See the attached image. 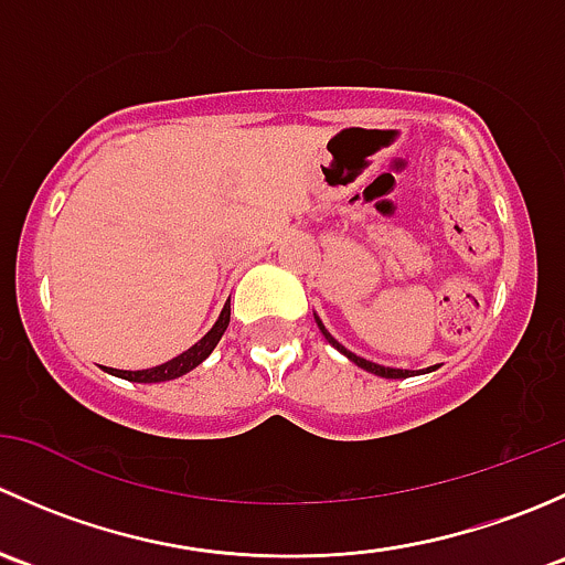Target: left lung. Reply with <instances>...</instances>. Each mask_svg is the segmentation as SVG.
<instances>
[{"mask_svg": "<svg viewBox=\"0 0 565 565\" xmlns=\"http://www.w3.org/2000/svg\"><path fill=\"white\" fill-rule=\"evenodd\" d=\"M315 319H317V324H319V330H322V335H324V339H328L330 344H333L335 350L341 352V355H347V358H350V361L355 363V366L366 369V372L377 374V377H385V380H402V377H413V372H409V369H391V366H380V363H372V361H366V358H358L355 352H350V350H347V347H341L339 341H335L333 335L328 333V328H324V324H322V319H319L317 315H315Z\"/></svg>", "mask_w": 565, "mask_h": 565, "instance_id": "left-lung-1", "label": "left lung"}]
</instances>
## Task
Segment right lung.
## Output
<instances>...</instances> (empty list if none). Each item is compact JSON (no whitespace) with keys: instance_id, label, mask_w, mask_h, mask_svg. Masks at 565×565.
Segmentation results:
<instances>
[{"instance_id":"1","label":"right lung","mask_w":565,"mask_h":565,"mask_svg":"<svg viewBox=\"0 0 565 565\" xmlns=\"http://www.w3.org/2000/svg\"><path fill=\"white\" fill-rule=\"evenodd\" d=\"M226 328H230V303L224 306V311H221V317L215 319L213 328L207 330V335H202L191 350L180 352V355L172 358V361L161 363V366L141 369V372H122V369H108V372H111L114 377L130 380V383H167V380H177L182 377V374L191 372V369H196L199 363L215 350V344H218Z\"/></svg>"}]
</instances>
